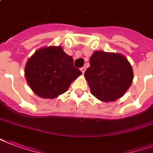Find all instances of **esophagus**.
<instances>
[{
	"mask_svg": "<svg viewBox=\"0 0 153 153\" xmlns=\"http://www.w3.org/2000/svg\"><path fill=\"white\" fill-rule=\"evenodd\" d=\"M80 70H81V71L82 72V74H84V73H85V71H86V67H82Z\"/></svg>",
	"mask_w": 153,
	"mask_h": 153,
	"instance_id": "esophagus-1",
	"label": "esophagus"
}]
</instances>
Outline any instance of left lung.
Here are the masks:
<instances>
[{
	"label": "left lung",
	"mask_w": 153,
	"mask_h": 153,
	"mask_svg": "<svg viewBox=\"0 0 153 153\" xmlns=\"http://www.w3.org/2000/svg\"><path fill=\"white\" fill-rule=\"evenodd\" d=\"M84 74L91 92L98 100L114 102L126 94L133 82L132 66L119 53L96 51Z\"/></svg>",
	"instance_id": "obj_1"
}]
</instances>
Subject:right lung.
Instances as JSON below:
<instances>
[{
  "label": "right lung",
  "mask_w": 153,
  "mask_h": 153,
  "mask_svg": "<svg viewBox=\"0 0 153 153\" xmlns=\"http://www.w3.org/2000/svg\"><path fill=\"white\" fill-rule=\"evenodd\" d=\"M25 79L36 94L55 98L65 93L82 72L74 67V59L62 47L51 46L37 50L27 60Z\"/></svg>",
  "instance_id": "add662e5"
}]
</instances>
